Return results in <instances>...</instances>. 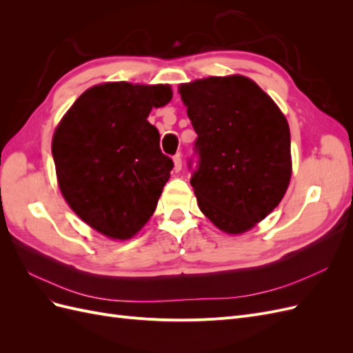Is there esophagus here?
I'll return each mask as SVG.
<instances>
[{
    "label": "esophagus",
    "instance_id": "1",
    "mask_svg": "<svg viewBox=\"0 0 353 353\" xmlns=\"http://www.w3.org/2000/svg\"><path fill=\"white\" fill-rule=\"evenodd\" d=\"M174 165H175L174 169L176 170V172H179L181 168H183V159H181V154H179V153L174 156Z\"/></svg>",
    "mask_w": 353,
    "mask_h": 353
}]
</instances>
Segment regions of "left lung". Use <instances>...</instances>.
<instances>
[{
    "instance_id": "1",
    "label": "left lung",
    "mask_w": 353,
    "mask_h": 353,
    "mask_svg": "<svg viewBox=\"0 0 353 353\" xmlns=\"http://www.w3.org/2000/svg\"><path fill=\"white\" fill-rule=\"evenodd\" d=\"M179 94L197 134L190 183L200 210L228 234L253 228L279 206L290 183L287 119L241 74L183 83Z\"/></svg>"
}]
</instances>
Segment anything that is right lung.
Returning a JSON list of instances; mask_svg holds the SVG:
<instances>
[{"label": "right lung", "instance_id": "right-lung-1", "mask_svg": "<svg viewBox=\"0 0 353 353\" xmlns=\"http://www.w3.org/2000/svg\"><path fill=\"white\" fill-rule=\"evenodd\" d=\"M170 99L169 85H95L57 126L51 152L61 194L104 236L131 239L156 210L174 162L147 117Z\"/></svg>", "mask_w": 353, "mask_h": 353}]
</instances>
